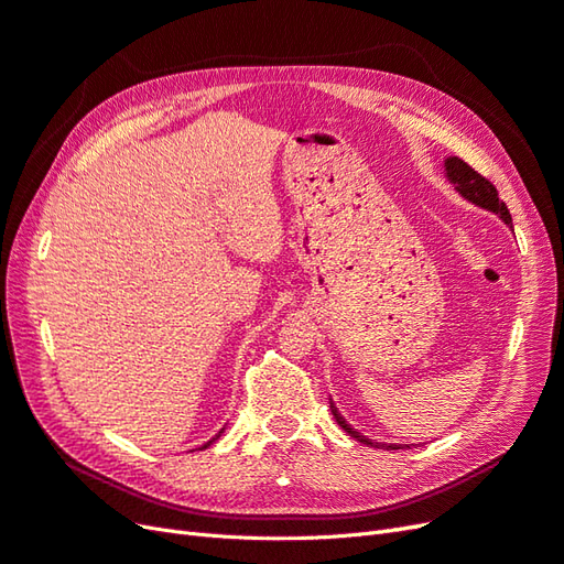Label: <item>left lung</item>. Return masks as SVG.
Instances as JSON below:
<instances>
[{
	"mask_svg": "<svg viewBox=\"0 0 564 564\" xmlns=\"http://www.w3.org/2000/svg\"><path fill=\"white\" fill-rule=\"evenodd\" d=\"M444 171H446L448 183H452V185L456 187V192H458L463 198H467L469 204H475V206H479V208H486V210L495 213V215H498V217L507 224V227H513V224H511V215H509V210H507V206H505V200L498 196V189L492 187L490 180H486L484 175H479L469 164H465L463 160H458V156H446V160H444ZM330 412H333L337 425H340L347 435H351V437L358 440V442L377 446V448H389V452H393V448H408V446H412V444H381V442L368 440L366 435H360L358 431H354V427L345 421V416H343L340 412H337L333 400H330Z\"/></svg>",
	"mask_w": 564,
	"mask_h": 564,
	"instance_id": "8db88e82",
	"label": "left lung"
}]
</instances>
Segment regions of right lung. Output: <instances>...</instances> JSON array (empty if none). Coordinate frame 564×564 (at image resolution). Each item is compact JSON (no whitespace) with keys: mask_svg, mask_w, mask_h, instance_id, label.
<instances>
[{"mask_svg":"<svg viewBox=\"0 0 564 564\" xmlns=\"http://www.w3.org/2000/svg\"><path fill=\"white\" fill-rule=\"evenodd\" d=\"M219 433H221V431H219ZM219 433H217V435H215V437H213V440H210V442H206V444H204V446H200V448H208V446H210V444H213V442H215V440H217V437H219Z\"/></svg>","mask_w":564,"mask_h":564,"instance_id":"obj_1","label":"right lung"}]
</instances>
